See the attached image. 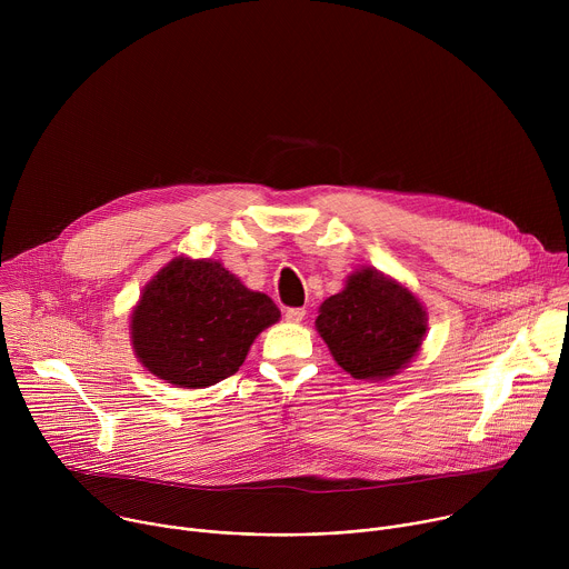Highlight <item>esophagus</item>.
<instances>
[{"mask_svg": "<svg viewBox=\"0 0 569 569\" xmlns=\"http://www.w3.org/2000/svg\"><path fill=\"white\" fill-rule=\"evenodd\" d=\"M303 317H306V310H303V308H288V310H286V319L292 321V323H299Z\"/></svg>", "mask_w": 569, "mask_h": 569, "instance_id": "obj_1", "label": "esophagus"}]
</instances>
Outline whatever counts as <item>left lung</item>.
<instances>
[{
	"mask_svg": "<svg viewBox=\"0 0 569 569\" xmlns=\"http://www.w3.org/2000/svg\"><path fill=\"white\" fill-rule=\"evenodd\" d=\"M315 329L347 373L378 382L400 373L421 351L428 312L408 286L362 266L319 306Z\"/></svg>",
	"mask_w": 569,
	"mask_h": 569,
	"instance_id": "left-lung-1",
	"label": "left lung"
}]
</instances>
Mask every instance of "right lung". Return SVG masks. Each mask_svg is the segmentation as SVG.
Here are the masks:
<instances>
[{
  "mask_svg": "<svg viewBox=\"0 0 569 569\" xmlns=\"http://www.w3.org/2000/svg\"><path fill=\"white\" fill-rule=\"evenodd\" d=\"M281 310L220 261L176 257L141 290L130 315L137 360L159 380L211 387L238 371Z\"/></svg>",
  "mask_w": 569,
  "mask_h": 569,
  "instance_id": "obj_1",
  "label": "right lung"
}]
</instances>
